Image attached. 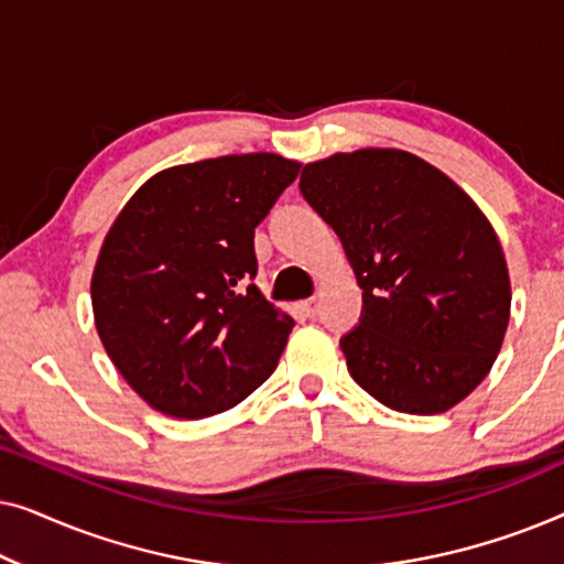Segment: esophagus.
<instances>
[{
    "label": "esophagus",
    "mask_w": 564,
    "mask_h": 564,
    "mask_svg": "<svg viewBox=\"0 0 564 564\" xmlns=\"http://www.w3.org/2000/svg\"><path fill=\"white\" fill-rule=\"evenodd\" d=\"M318 307H321L318 297H307V300H303V303L297 305V311L303 313L305 318H315V315H318Z\"/></svg>",
    "instance_id": "1"
}]
</instances>
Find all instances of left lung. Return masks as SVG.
Returning a JSON list of instances; mask_svg holds the SVG:
<instances>
[{
	"mask_svg": "<svg viewBox=\"0 0 564 564\" xmlns=\"http://www.w3.org/2000/svg\"><path fill=\"white\" fill-rule=\"evenodd\" d=\"M300 192L341 238L361 288V321L341 338L354 382L400 413L462 403L511 318L503 249L475 199L400 149L311 161Z\"/></svg>",
	"mask_w": 564,
	"mask_h": 564,
	"instance_id": "obj_1",
	"label": "left lung"
}]
</instances>
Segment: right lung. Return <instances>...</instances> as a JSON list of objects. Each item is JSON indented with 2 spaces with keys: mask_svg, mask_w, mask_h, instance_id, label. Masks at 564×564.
I'll return each instance as SVG.
<instances>
[{
  "mask_svg": "<svg viewBox=\"0 0 564 564\" xmlns=\"http://www.w3.org/2000/svg\"><path fill=\"white\" fill-rule=\"evenodd\" d=\"M300 161L234 153L169 166L128 199L91 272L107 357L153 411L207 419L249 398L295 321L261 295L253 228Z\"/></svg>",
  "mask_w": 564,
  "mask_h": 564,
  "instance_id": "obj_1",
  "label": "right lung"
}]
</instances>
